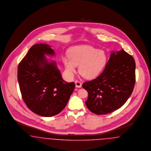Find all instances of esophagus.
Wrapping results in <instances>:
<instances>
[{
	"instance_id": "obj_1",
	"label": "esophagus",
	"mask_w": 151,
	"mask_h": 151,
	"mask_svg": "<svg viewBox=\"0 0 151 151\" xmlns=\"http://www.w3.org/2000/svg\"><path fill=\"white\" fill-rule=\"evenodd\" d=\"M75 85H76V87H81L82 86V83L81 82H80L78 81H75Z\"/></svg>"
}]
</instances>
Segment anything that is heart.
<instances>
[{"mask_svg": "<svg viewBox=\"0 0 151 151\" xmlns=\"http://www.w3.org/2000/svg\"><path fill=\"white\" fill-rule=\"evenodd\" d=\"M69 58H63L66 70L69 75L76 72L78 65V72L86 79L97 77L105 67L107 56L105 52L88 45L75 46L70 48Z\"/></svg>", "mask_w": 151, "mask_h": 151, "instance_id": "1", "label": "heart"}]
</instances>
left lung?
<instances>
[{
    "label": "left lung",
    "mask_w": 151,
    "mask_h": 151,
    "mask_svg": "<svg viewBox=\"0 0 151 151\" xmlns=\"http://www.w3.org/2000/svg\"><path fill=\"white\" fill-rule=\"evenodd\" d=\"M135 82V63L122 49L112 52L103 73L82 87L88 92L86 105L96 114H106L120 108L129 98Z\"/></svg>",
    "instance_id": "obj_1"
}]
</instances>
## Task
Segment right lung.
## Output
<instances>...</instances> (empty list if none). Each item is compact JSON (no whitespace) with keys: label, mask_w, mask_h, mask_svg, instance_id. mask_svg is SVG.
Masks as SVG:
<instances>
[{"label":"right lung","mask_w":151,"mask_h":151,"mask_svg":"<svg viewBox=\"0 0 151 151\" xmlns=\"http://www.w3.org/2000/svg\"><path fill=\"white\" fill-rule=\"evenodd\" d=\"M45 55H55L51 46H32L19 64L17 79L27 107L41 116L52 117L65 107L75 83L63 79L56 63L50 61Z\"/></svg>","instance_id":"right-lung-1"}]
</instances>
